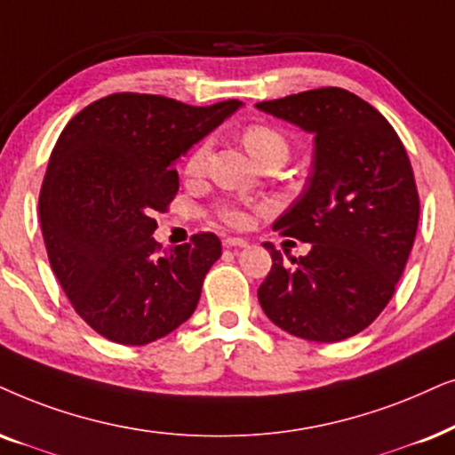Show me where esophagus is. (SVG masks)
I'll use <instances>...</instances> for the list:
<instances>
[{
  "label": "esophagus",
  "instance_id": "esophagus-1",
  "mask_svg": "<svg viewBox=\"0 0 455 455\" xmlns=\"http://www.w3.org/2000/svg\"><path fill=\"white\" fill-rule=\"evenodd\" d=\"M223 246H228V249H244V246H249V242L244 238H232V235H228V238H223Z\"/></svg>",
  "mask_w": 455,
  "mask_h": 455
}]
</instances>
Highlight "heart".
Masks as SVG:
<instances>
[{
  "mask_svg": "<svg viewBox=\"0 0 455 455\" xmlns=\"http://www.w3.org/2000/svg\"><path fill=\"white\" fill-rule=\"evenodd\" d=\"M242 144L249 155L255 158L259 164L267 163V161H282L284 163L288 158V141L284 135H282L278 129L269 127V125H249L242 132ZM209 156H211V140L200 141L190 152L186 161V171L190 175H200L209 164ZM217 217L223 223L234 228H242L246 226L249 221V213L242 204L235 203H226L217 209Z\"/></svg>",
  "mask_w": 455,
  "mask_h": 455,
  "instance_id": "heart-1",
  "label": "heart"
}]
</instances>
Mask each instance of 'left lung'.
<instances>
[{
    "label": "left lung",
    "mask_w": 455,
    "mask_h": 455,
    "mask_svg": "<svg viewBox=\"0 0 455 455\" xmlns=\"http://www.w3.org/2000/svg\"><path fill=\"white\" fill-rule=\"evenodd\" d=\"M255 106L314 135L305 190L274 221L311 251L284 263L265 242L274 265L259 303L288 334L345 340L380 315L414 246L420 200L408 152L374 106L340 87Z\"/></svg>",
    "instance_id": "left-lung-1"
}]
</instances>
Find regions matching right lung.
Instances as JSON below:
<instances>
[{"instance_id":"add662e5","label":"right lung","mask_w":455,"mask_h":455,"mask_svg":"<svg viewBox=\"0 0 455 455\" xmlns=\"http://www.w3.org/2000/svg\"><path fill=\"white\" fill-rule=\"evenodd\" d=\"M112 93L68 121L39 194L47 257L70 305L104 339L148 345L196 309L215 234L161 251L156 211L180 190L175 163L240 108Z\"/></svg>"}]
</instances>
